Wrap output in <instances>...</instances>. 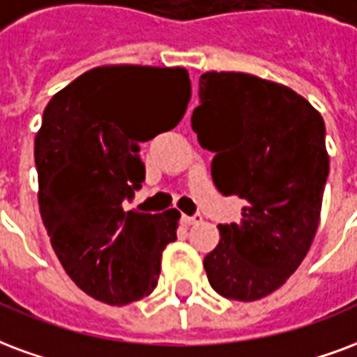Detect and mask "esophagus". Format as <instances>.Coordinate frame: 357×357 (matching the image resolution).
<instances>
[{"label": "esophagus", "instance_id": "34e87169", "mask_svg": "<svg viewBox=\"0 0 357 357\" xmlns=\"http://www.w3.org/2000/svg\"><path fill=\"white\" fill-rule=\"evenodd\" d=\"M197 222H202V215H194V217H190V215H182V225L184 226L197 225Z\"/></svg>", "mask_w": 357, "mask_h": 357}]
</instances>
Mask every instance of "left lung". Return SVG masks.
<instances>
[{
  "mask_svg": "<svg viewBox=\"0 0 357 357\" xmlns=\"http://www.w3.org/2000/svg\"><path fill=\"white\" fill-rule=\"evenodd\" d=\"M199 98L192 129L215 152L213 182L245 202L239 222L218 226L205 272L218 295L253 303L310 251L329 175L324 118L287 85L243 72H205Z\"/></svg>",
  "mask_w": 357,
  "mask_h": 357,
  "instance_id": "left-lung-1",
  "label": "left lung"
}]
</instances>
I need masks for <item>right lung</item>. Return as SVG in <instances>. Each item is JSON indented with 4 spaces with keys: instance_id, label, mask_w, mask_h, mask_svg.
<instances>
[{
    "instance_id": "obj_1",
    "label": "right lung",
    "mask_w": 357,
    "mask_h": 357,
    "mask_svg": "<svg viewBox=\"0 0 357 357\" xmlns=\"http://www.w3.org/2000/svg\"><path fill=\"white\" fill-rule=\"evenodd\" d=\"M186 68L106 64L49 100L36 135L38 204L54 255L85 295L110 306L152 293L181 213L125 211L144 181L139 142L176 127Z\"/></svg>"
}]
</instances>
